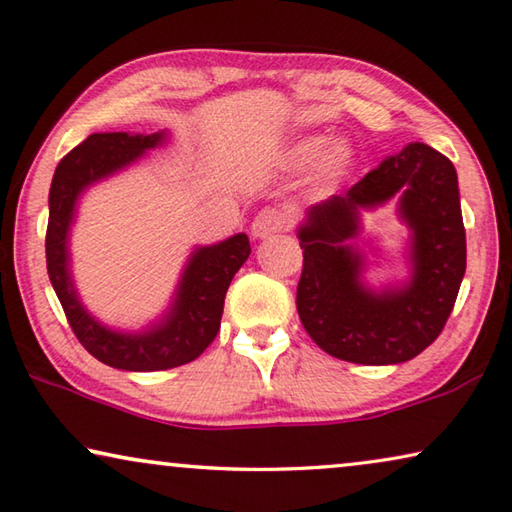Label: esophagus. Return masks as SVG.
I'll list each match as a JSON object with an SVG mask.
<instances>
[{"mask_svg": "<svg viewBox=\"0 0 512 512\" xmlns=\"http://www.w3.org/2000/svg\"><path fill=\"white\" fill-rule=\"evenodd\" d=\"M286 224V219L280 210L275 208H264L259 215L253 219V224H250V235L253 239H266L275 235V232H280Z\"/></svg>", "mask_w": 512, "mask_h": 512, "instance_id": "obj_1", "label": "esophagus"}]
</instances>
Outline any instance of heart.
I'll return each instance as SVG.
<instances>
[{
	"label": "heart",
	"mask_w": 512,
	"mask_h": 512,
	"mask_svg": "<svg viewBox=\"0 0 512 512\" xmlns=\"http://www.w3.org/2000/svg\"><path fill=\"white\" fill-rule=\"evenodd\" d=\"M329 138L320 136V134H311V136H302L293 141L282 152V163L291 170H300V167H306L313 159L320 155L321 159L315 163V172H313V183L315 188L320 190H329L336 188V185L347 179L349 172L356 165V150H353L351 143L347 141H336L331 143L328 150Z\"/></svg>",
	"instance_id": "heart-1"
}]
</instances>
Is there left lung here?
<instances>
[{"label": "left lung", "instance_id": "8db88e82", "mask_svg": "<svg viewBox=\"0 0 512 512\" xmlns=\"http://www.w3.org/2000/svg\"><path fill=\"white\" fill-rule=\"evenodd\" d=\"M399 203L411 237L405 283L371 289L366 258L352 246L361 212ZM297 313L315 345L356 365H398L439 338L466 273L459 181L454 165L425 143H410L345 194L306 210Z\"/></svg>", "mask_w": 512, "mask_h": 512}]
</instances>
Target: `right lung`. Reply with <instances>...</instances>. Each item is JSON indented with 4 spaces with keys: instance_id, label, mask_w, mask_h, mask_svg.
<instances>
[{
    "instance_id": "obj_1",
    "label": "right lung",
    "mask_w": 512,
    "mask_h": 512,
    "mask_svg": "<svg viewBox=\"0 0 512 512\" xmlns=\"http://www.w3.org/2000/svg\"><path fill=\"white\" fill-rule=\"evenodd\" d=\"M167 132L91 134L55 167L49 190L46 271L73 333L91 356L125 371H161L199 358L217 338L226 291L250 255L239 232L219 244L194 248L167 311L141 331H120L96 320L82 304L71 275L69 235L82 192L161 147Z\"/></svg>"
}]
</instances>
